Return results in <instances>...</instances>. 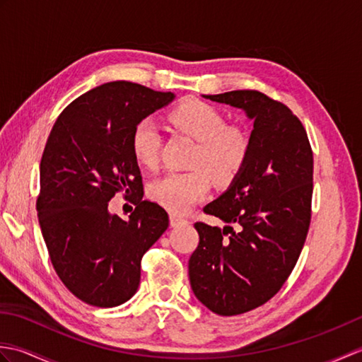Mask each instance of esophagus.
Segmentation results:
<instances>
[{
  "instance_id": "1",
  "label": "esophagus",
  "mask_w": 362,
  "mask_h": 362,
  "mask_svg": "<svg viewBox=\"0 0 362 362\" xmlns=\"http://www.w3.org/2000/svg\"><path fill=\"white\" fill-rule=\"evenodd\" d=\"M169 222H171V227H179L182 224H187V219L180 216V214H175V213H171L169 214Z\"/></svg>"
}]
</instances>
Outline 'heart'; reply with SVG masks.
Returning <instances> with one entry per match:
<instances>
[{
    "label": "heart",
    "instance_id": "1",
    "mask_svg": "<svg viewBox=\"0 0 362 362\" xmlns=\"http://www.w3.org/2000/svg\"><path fill=\"white\" fill-rule=\"evenodd\" d=\"M180 132L197 141L191 166L183 173H166L149 185V196L166 210L183 214L209 194L211 179L228 183L243 171L252 149L247 130L226 124L224 113L199 99H188L169 113ZM161 135L157 121L148 117L136 122L130 135V149L141 166L153 168L158 161Z\"/></svg>",
    "mask_w": 362,
    "mask_h": 362
}]
</instances>
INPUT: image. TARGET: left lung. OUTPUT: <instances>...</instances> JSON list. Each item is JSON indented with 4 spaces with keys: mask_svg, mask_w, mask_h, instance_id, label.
Returning a JSON list of instances; mask_svg holds the SVG:
<instances>
[{
    "mask_svg": "<svg viewBox=\"0 0 362 362\" xmlns=\"http://www.w3.org/2000/svg\"><path fill=\"white\" fill-rule=\"evenodd\" d=\"M204 98L253 121L247 163L204 209L228 226L196 222L199 245L188 261L199 302L219 316H236L272 298L297 263L311 221L313 151L296 115L257 90Z\"/></svg>",
    "mask_w": 362,
    "mask_h": 362,
    "instance_id": "left-lung-1",
    "label": "left lung"
}]
</instances>
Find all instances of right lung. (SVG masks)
Returning a JSON list of instances; mask_svg holds the SVG:
<instances>
[{
  "mask_svg": "<svg viewBox=\"0 0 362 362\" xmlns=\"http://www.w3.org/2000/svg\"><path fill=\"white\" fill-rule=\"evenodd\" d=\"M174 98L127 81L104 83L74 99L46 141L38 222L59 279L88 305L127 302L140 284L143 255L168 228V213L143 201L130 135ZM119 190L137 205L126 221L108 211Z\"/></svg>",
  "mask_w": 362,
  "mask_h": 362,
  "instance_id": "add662e5",
  "label": "right lung"
}]
</instances>
